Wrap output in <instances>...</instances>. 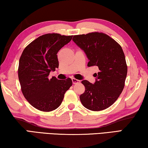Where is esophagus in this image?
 <instances>
[{"instance_id": "obj_1", "label": "esophagus", "mask_w": 148, "mask_h": 148, "mask_svg": "<svg viewBox=\"0 0 148 148\" xmlns=\"http://www.w3.org/2000/svg\"><path fill=\"white\" fill-rule=\"evenodd\" d=\"M71 80H72V83H73V84H77V83H79L80 81L79 80H77V79H74V78H72L71 79Z\"/></svg>"}]
</instances>
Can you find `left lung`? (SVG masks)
<instances>
[{"label":"left lung","instance_id":"8db88e82","mask_svg":"<svg viewBox=\"0 0 148 148\" xmlns=\"http://www.w3.org/2000/svg\"><path fill=\"white\" fill-rule=\"evenodd\" d=\"M73 41L85 53L87 65L99 69L94 84L82 81L85 91L80 96L81 103L92 111L105 110L117 100L125 86L127 66L122 48L102 33L74 35Z\"/></svg>","mask_w":148,"mask_h":148}]
</instances>
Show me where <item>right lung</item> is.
<instances>
[{"label": "right lung", "mask_w": 148, "mask_h": 148, "mask_svg": "<svg viewBox=\"0 0 148 148\" xmlns=\"http://www.w3.org/2000/svg\"><path fill=\"white\" fill-rule=\"evenodd\" d=\"M72 36L48 33L40 36L23 50L19 61L18 77L24 97L31 106L51 111L61 105L64 94L72 85L70 78L59 80L50 71L58 68L57 54L71 40Z\"/></svg>", "instance_id": "right-lung-1"}]
</instances>
